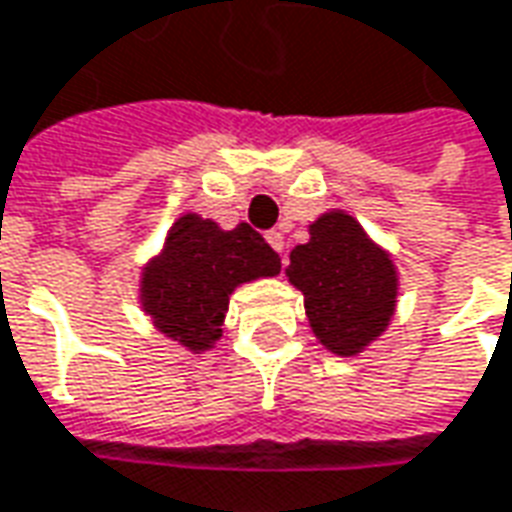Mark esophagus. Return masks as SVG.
Masks as SVG:
<instances>
[{
	"label": "esophagus",
	"instance_id": "obj_1",
	"mask_svg": "<svg viewBox=\"0 0 512 512\" xmlns=\"http://www.w3.org/2000/svg\"><path fill=\"white\" fill-rule=\"evenodd\" d=\"M266 241H268V246L274 249V252H280L282 255V249H285V238H282V232H277V230L266 232Z\"/></svg>",
	"mask_w": 512,
	"mask_h": 512
}]
</instances>
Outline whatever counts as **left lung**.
I'll return each instance as SVG.
<instances>
[{"label":"left lung","instance_id":"8db88e82","mask_svg":"<svg viewBox=\"0 0 512 512\" xmlns=\"http://www.w3.org/2000/svg\"><path fill=\"white\" fill-rule=\"evenodd\" d=\"M310 241L291 249L285 277L305 296L318 343L338 357H357L388 330L396 313L399 271L346 210L332 207L307 224Z\"/></svg>","mask_w":512,"mask_h":512}]
</instances>
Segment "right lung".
<instances>
[{"label":"right lung","mask_w":512,"mask_h":512,"mask_svg":"<svg viewBox=\"0 0 512 512\" xmlns=\"http://www.w3.org/2000/svg\"><path fill=\"white\" fill-rule=\"evenodd\" d=\"M277 274L280 255L249 224L224 230L188 210L141 268L138 305L169 341L205 355L221 338L235 288Z\"/></svg>","instance_id":"1"}]
</instances>
